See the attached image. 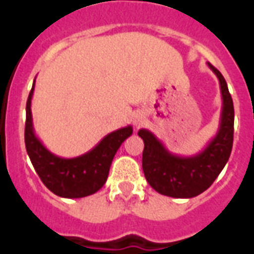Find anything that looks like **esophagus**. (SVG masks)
Masks as SVG:
<instances>
[{"mask_svg":"<svg viewBox=\"0 0 254 254\" xmlns=\"http://www.w3.org/2000/svg\"><path fill=\"white\" fill-rule=\"evenodd\" d=\"M145 121V116L142 113H137L134 114V117H133V125L135 127H140Z\"/></svg>","mask_w":254,"mask_h":254,"instance_id":"esophagus-1","label":"esophagus"}]
</instances>
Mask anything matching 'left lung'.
I'll return each mask as SVG.
<instances>
[{
  "label": "left lung",
  "instance_id": "1",
  "mask_svg": "<svg viewBox=\"0 0 254 254\" xmlns=\"http://www.w3.org/2000/svg\"><path fill=\"white\" fill-rule=\"evenodd\" d=\"M217 75L222 96V109L217 134L209 141L202 152L190 157L170 153L152 131L140 129L144 140L142 170L149 185L164 196L191 198L205 191L217 179L229 160L233 145L235 108L225 78L208 64Z\"/></svg>",
  "mask_w": 254,
  "mask_h": 254
}]
</instances>
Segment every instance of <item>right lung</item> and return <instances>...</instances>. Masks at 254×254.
<instances>
[{"label": "right lung", "instance_id": "right-lung-1", "mask_svg": "<svg viewBox=\"0 0 254 254\" xmlns=\"http://www.w3.org/2000/svg\"><path fill=\"white\" fill-rule=\"evenodd\" d=\"M34 84L26 102L25 145L29 158L45 187L64 198H81L90 196L104 187L109 174L114 154L124 141L133 133L127 125L105 135L98 144L78 157L64 158L48 150L38 140L33 129L32 97Z\"/></svg>", "mask_w": 254, "mask_h": 254}]
</instances>
